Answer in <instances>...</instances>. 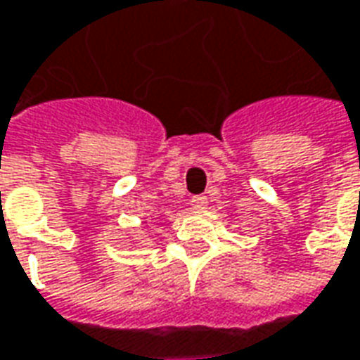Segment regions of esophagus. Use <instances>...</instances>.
I'll list each match as a JSON object with an SVG mask.
<instances>
[{
    "label": "esophagus",
    "mask_w": 360,
    "mask_h": 360,
    "mask_svg": "<svg viewBox=\"0 0 360 360\" xmlns=\"http://www.w3.org/2000/svg\"><path fill=\"white\" fill-rule=\"evenodd\" d=\"M207 202H209L207 197H193V199H191V207H193L195 211H205V209H207Z\"/></svg>",
    "instance_id": "esophagus-1"
}]
</instances>
